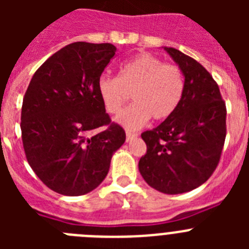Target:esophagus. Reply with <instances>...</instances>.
Wrapping results in <instances>:
<instances>
[{
	"label": "esophagus",
	"instance_id": "1",
	"mask_svg": "<svg viewBox=\"0 0 249 249\" xmlns=\"http://www.w3.org/2000/svg\"><path fill=\"white\" fill-rule=\"evenodd\" d=\"M135 137H137V133H135V132H131V131L126 132V141H127V142L132 141Z\"/></svg>",
	"mask_w": 249,
	"mask_h": 249
}]
</instances>
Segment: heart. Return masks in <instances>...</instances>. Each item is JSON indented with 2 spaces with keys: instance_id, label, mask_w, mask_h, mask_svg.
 <instances>
[{
  "instance_id": "heart-1",
  "label": "heart",
  "mask_w": 249,
  "mask_h": 249,
  "mask_svg": "<svg viewBox=\"0 0 249 249\" xmlns=\"http://www.w3.org/2000/svg\"><path fill=\"white\" fill-rule=\"evenodd\" d=\"M97 89L111 114L120 112L132 92L135 102L118 114L116 122L127 129H137L151 117L166 120L178 108L184 93V76L178 66L164 65L156 56L142 53L123 62L118 77L102 74Z\"/></svg>"
}]
</instances>
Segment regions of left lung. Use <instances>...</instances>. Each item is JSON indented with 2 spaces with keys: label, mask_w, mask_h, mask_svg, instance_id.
Returning a JSON list of instances; mask_svg holds the SVG:
<instances>
[{
  "label": "left lung",
  "mask_w": 249,
  "mask_h": 249,
  "mask_svg": "<svg viewBox=\"0 0 249 249\" xmlns=\"http://www.w3.org/2000/svg\"><path fill=\"white\" fill-rule=\"evenodd\" d=\"M163 50L183 72L184 93L168 118L141 135L147 153L138 169L152 188L179 195L214 172L226 140L227 111L218 85L201 63L176 48Z\"/></svg>",
  "instance_id": "1"
}]
</instances>
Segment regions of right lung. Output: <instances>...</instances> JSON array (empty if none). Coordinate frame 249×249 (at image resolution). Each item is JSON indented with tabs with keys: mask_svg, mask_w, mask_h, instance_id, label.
Returning a JSON list of instances; mask_svg holds the SVG:
<instances>
[{
	"mask_svg": "<svg viewBox=\"0 0 249 249\" xmlns=\"http://www.w3.org/2000/svg\"><path fill=\"white\" fill-rule=\"evenodd\" d=\"M117 48L74 42L57 51L34 74L21 112L26 158L54 192L82 196L97 188L126 133L109 116L97 83ZM100 126L106 128L91 135Z\"/></svg>",
	"mask_w": 249,
	"mask_h": 249,
	"instance_id": "obj_1",
	"label": "right lung"
}]
</instances>
